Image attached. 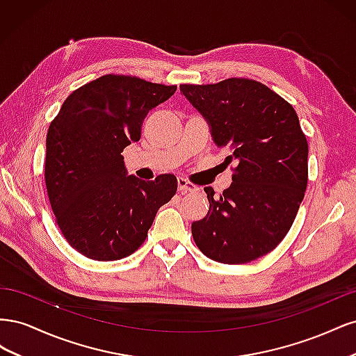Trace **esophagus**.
<instances>
[{"instance_id": "34e87169", "label": "esophagus", "mask_w": 356, "mask_h": 356, "mask_svg": "<svg viewBox=\"0 0 356 356\" xmlns=\"http://www.w3.org/2000/svg\"><path fill=\"white\" fill-rule=\"evenodd\" d=\"M177 181H178V191L182 193V195H187V193H195L199 190L195 184H191L190 181H187L184 178H178Z\"/></svg>"}]
</instances>
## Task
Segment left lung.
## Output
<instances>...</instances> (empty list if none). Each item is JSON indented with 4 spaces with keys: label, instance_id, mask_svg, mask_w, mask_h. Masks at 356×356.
I'll use <instances>...</instances> for the list:
<instances>
[{
    "label": "left lung",
    "instance_id": "8db88e82",
    "mask_svg": "<svg viewBox=\"0 0 356 356\" xmlns=\"http://www.w3.org/2000/svg\"><path fill=\"white\" fill-rule=\"evenodd\" d=\"M188 102L211 127L215 145L234 161L222 195L204 187L209 211L191 224L199 250L213 261L245 264L282 242L307 187V139L298 115L260 81L229 79L181 84Z\"/></svg>",
    "mask_w": 356,
    "mask_h": 356
}]
</instances>
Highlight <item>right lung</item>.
Segmentation results:
<instances>
[{
  "instance_id": "right-lung-1",
  "label": "right lung",
  "mask_w": 356,
  "mask_h": 356,
  "mask_svg": "<svg viewBox=\"0 0 356 356\" xmlns=\"http://www.w3.org/2000/svg\"><path fill=\"white\" fill-rule=\"evenodd\" d=\"M177 86L102 75L74 90L49 126L44 178L67 242L96 261L134 254L156 213L177 193V178L127 175L123 149L141 138L145 115Z\"/></svg>"
}]
</instances>
